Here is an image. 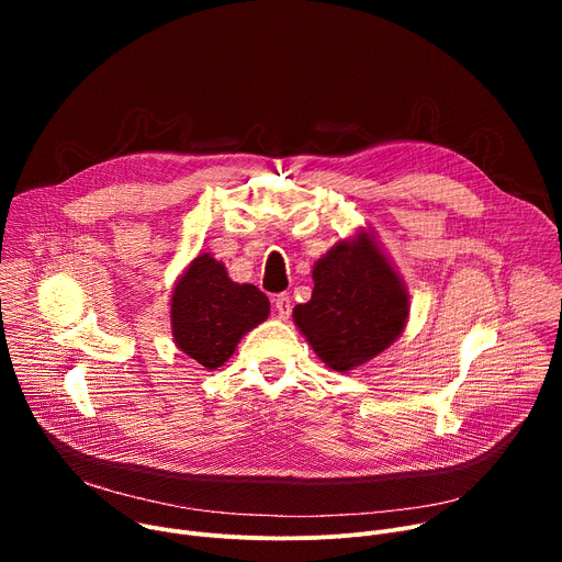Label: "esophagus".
Instances as JSON below:
<instances>
[{
    "label": "esophagus",
    "instance_id": "obj_1",
    "mask_svg": "<svg viewBox=\"0 0 562 562\" xmlns=\"http://www.w3.org/2000/svg\"><path fill=\"white\" fill-rule=\"evenodd\" d=\"M273 305H276V312H278L280 318H289V314H291V296H289V293H280V296H276Z\"/></svg>",
    "mask_w": 562,
    "mask_h": 562
}]
</instances>
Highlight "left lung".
<instances>
[{
    "instance_id": "8db88e82",
    "label": "left lung",
    "mask_w": 562,
    "mask_h": 562,
    "mask_svg": "<svg viewBox=\"0 0 562 562\" xmlns=\"http://www.w3.org/2000/svg\"><path fill=\"white\" fill-rule=\"evenodd\" d=\"M312 280V299L293 307V321L328 369L348 373L403 335L407 289L371 232L337 241L314 263Z\"/></svg>"
}]
</instances>
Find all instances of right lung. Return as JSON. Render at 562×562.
Listing matches in <instances>:
<instances>
[{
	"mask_svg": "<svg viewBox=\"0 0 562 562\" xmlns=\"http://www.w3.org/2000/svg\"><path fill=\"white\" fill-rule=\"evenodd\" d=\"M269 314V299L255 284L232 282L223 261L210 252H200L172 286L175 346L210 371L223 367L241 337Z\"/></svg>",
	"mask_w": 562,
	"mask_h": 562,
	"instance_id": "obj_1",
	"label": "right lung"
}]
</instances>
